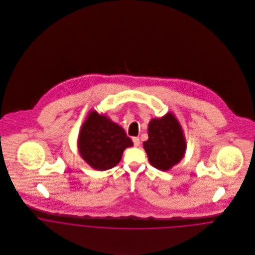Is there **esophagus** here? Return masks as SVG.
<instances>
[{"label": "esophagus", "mask_w": 255, "mask_h": 255, "mask_svg": "<svg viewBox=\"0 0 255 255\" xmlns=\"http://www.w3.org/2000/svg\"><path fill=\"white\" fill-rule=\"evenodd\" d=\"M132 141H133V144L134 146H139L140 144V139H139V137H132Z\"/></svg>", "instance_id": "1"}]
</instances>
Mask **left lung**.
Returning <instances> with one entry per match:
<instances>
[{"instance_id":"left-lung-1","label":"left lung","mask_w":255,"mask_h":255,"mask_svg":"<svg viewBox=\"0 0 255 255\" xmlns=\"http://www.w3.org/2000/svg\"><path fill=\"white\" fill-rule=\"evenodd\" d=\"M143 147L150 164L161 171L170 170L182 160L186 143L182 127L173 114L150 121L148 140Z\"/></svg>"}]
</instances>
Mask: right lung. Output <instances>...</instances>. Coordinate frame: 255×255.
Here are the masks:
<instances>
[{
  "instance_id": "right-lung-1",
  "label": "right lung",
  "mask_w": 255,
  "mask_h": 255,
  "mask_svg": "<svg viewBox=\"0 0 255 255\" xmlns=\"http://www.w3.org/2000/svg\"><path fill=\"white\" fill-rule=\"evenodd\" d=\"M132 144L122 127L96 111L89 113L78 136L81 157L98 171H106L118 165L124 150Z\"/></svg>"
}]
</instances>
